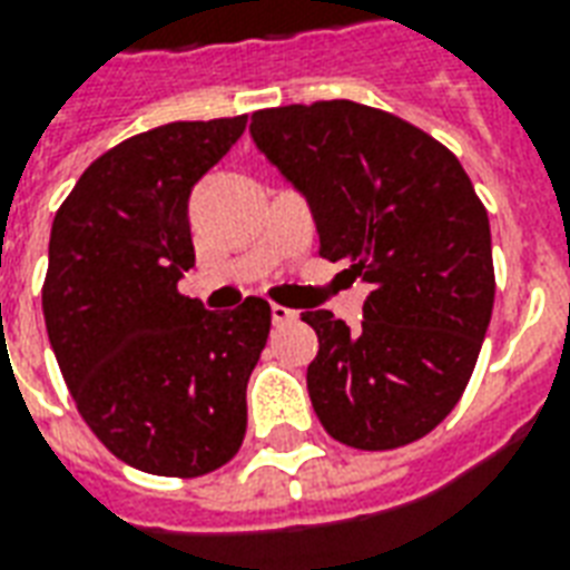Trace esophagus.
<instances>
[{"instance_id":"34e87169","label":"esophagus","mask_w":570,"mask_h":570,"mask_svg":"<svg viewBox=\"0 0 570 570\" xmlns=\"http://www.w3.org/2000/svg\"><path fill=\"white\" fill-rule=\"evenodd\" d=\"M296 321V311L284 308V305H272V323L274 326H284V323Z\"/></svg>"}]
</instances>
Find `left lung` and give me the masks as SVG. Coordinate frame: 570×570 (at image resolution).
I'll use <instances>...</instances> for the list:
<instances>
[{
    "instance_id": "8db88e82",
    "label": "left lung",
    "mask_w": 570,
    "mask_h": 570,
    "mask_svg": "<svg viewBox=\"0 0 570 570\" xmlns=\"http://www.w3.org/2000/svg\"><path fill=\"white\" fill-rule=\"evenodd\" d=\"M249 137L305 198L323 259L370 286L363 323L305 311L308 396L333 440H421L464 394L494 305L489 213L452 151L403 118L326 100L253 112Z\"/></svg>"
}]
</instances>
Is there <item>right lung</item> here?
Wrapping results in <instances>:
<instances>
[{
  "label": "right lung",
  "instance_id": "obj_1",
  "mask_svg": "<svg viewBox=\"0 0 570 570\" xmlns=\"http://www.w3.org/2000/svg\"><path fill=\"white\" fill-rule=\"evenodd\" d=\"M247 116L174 121L100 155L57 210L42 289L48 342L81 419L155 476H204L247 433V382L272 308L207 311L176 284L195 265L188 195Z\"/></svg>",
  "mask_w": 570,
  "mask_h": 570
}]
</instances>
